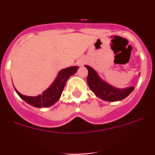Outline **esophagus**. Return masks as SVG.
<instances>
[{
    "instance_id": "1",
    "label": "esophagus",
    "mask_w": 155,
    "mask_h": 155,
    "mask_svg": "<svg viewBox=\"0 0 155 155\" xmlns=\"http://www.w3.org/2000/svg\"><path fill=\"white\" fill-rule=\"evenodd\" d=\"M82 64H82V63H81V64H80V65H81H81H82Z\"/></svg>"
}]
</instances>
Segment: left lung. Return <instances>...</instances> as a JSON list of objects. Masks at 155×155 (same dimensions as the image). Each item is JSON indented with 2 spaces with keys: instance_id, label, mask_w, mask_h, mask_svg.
I'll return each mask as SVG.
<instances>
[{
  "instance_id": "left-lung-1",
  "label": "left lung",
  "mask_w": 155,
  "mask_h": 155,
  "mask_svg": "<svg viewBox=\"0 0 155 155\" xmlns=\"http://www.w3.org/2000/svg\"><path fill=\"white\" fill-rule=\"evenodd\" d=\"M88 71L87 81L90 89L101 99L108 102L120 101L127 97L134 89V87L117 88L104 81L96 71L89 66H84Z\"/></svg>"
}]
</instances>
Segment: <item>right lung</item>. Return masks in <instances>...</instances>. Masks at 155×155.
<instances>
[{"label": "right lung", "instance_id": "right-lung-1", "mask_svg": "<svg viewBox=\"0 0 155 155\" xmlns=\"http://www.w3.org/2000/svg\"><path fill=\"white\" fill-rule=\"evenodd\" d=\"M78 68L79 67L78 66H74V67H70V68L61 70L58 73L57 78L50 86V87H48L44 92L38 96H26L19 93L15 88V89L20 98H22L25 102H26L27 103L32 105L34 107H49L53 105V104H55L60 99L67 81L70 77L76 73Z\"/></svg>", "mask_w": 155, "mask_h": 155}]
</instances>
